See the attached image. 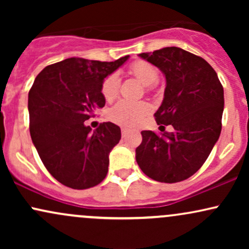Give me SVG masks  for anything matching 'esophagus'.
<instances>
[{
	"mask_svg": "<svg viewBox=\"0 0 249 249\" xmlns=\"http://www.w3.org/2000/svg\"><path fill=\"white\" fill-rule=\"evenodd\" d=\"M126 133H127V128L126 127H122V134H123V136H125Z\"/></svg>",
	"mask_w": 249,
	"mask_h": 249,
	"instance_id": "1",
	"label": "esophagus"
}]
</instances>
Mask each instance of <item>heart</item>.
Returning a JSON list of instances; mask_svg holds the SVG:
<instances>
[{"label": "heart", "instance_id": "b5f03b06", "mask_svg": "<svg viewBox=\"0 0 249 249\" xmlns=\"http://www.w3.org/2000/svg\"><path fill=\"white\" fill-rule=\"evenodd\" d=\"M130 72L138 78L142 84L151 88L158 79V70L153 64L146 61H136L128 68ZM119 77L117 73H111L102 84V95L105 101H112L118 95ZM150 112V105L145 102L119 101L108 111V118L116 124L123 126H134Z\"/></svg>", "mask_w": 249, "mask_h": 249}]
</instances>
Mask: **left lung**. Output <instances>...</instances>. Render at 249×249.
I'll use <instances>...</instances> for the list:
<instances>
[{"mask_svg":"<svg viewBox=\"0 0 249 249\" xmlns=\"http://www.w3.org/2000/svg\"><path fill=\"white\" fill-rule=\"evenodd\" d=\"M164 73V99L154 113L157 124L172 125V132L142 131L136 160L151 179L178 182L204 165L221 132L224 88L201 57L177 47L139 53Z\"/></svg>","mask_w":249,"mask_h":249,"instance_id":"1","label":"left lung"}]
</instances>
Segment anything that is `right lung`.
<instances>
[{"mask_svg": "<svg viewBox=\"0 0 249 249\" xmlns=\"http://www.w3.org/2000/svg\"><path fill=\"white\" fill-rule=\"evenodd\" d=\"M72 58L45 67L28 96L30 136L39 158L56 180L73 190L98 185L107 174L108 154L121 141V127L84 124L105 105L102 84L127 61Z\"/></svg>", "mask_w": 249, "mask_h": 249, "instance_id": "add662e5", "label": "right lung"}]
</instances>
